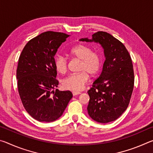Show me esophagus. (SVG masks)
Here are the masks:
<instances>
[{
    "instance_id": "obj_1",
    "label": "esophagus",
    "mask_w": 153,
    "mask_h": 153,
    "mask_svg": "<svg viewBox=\"0 0 153 153\" xmlns=\"http://www.w3.org/2000/svg\"><path fill=\"white\" fill-rule=\"evenodd\" d=\"M72 94H73L74 96H76V95H78V94H81V92H76V91H74V92H72Z\"/></svg>"
}]
</instances>
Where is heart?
Instances as JSON below:
<instances>
[{
  "label": "heart",
  "mask_w": 153,
  "mask_h": 153,
  "mask_svg": "<svg viewBox=\"0 0 153 153\" xmlns=\"http://www.w3.org/2000/svg\"><path fill=\"white\" fill-rule=\"evenodd\" d=\"M72 56L81 61L80 73L69 75L62 80V86L65 89L72 91H79L89 79V75L95 76L98 74L102 66V56L97 52L92 51L89 46L79 44L70 50ZM54 65L56 70L60 74H65L67 69V59L62 55L55 56Z\"/></svg>",
  "instance_id": "b5f03b06"
}]
</instances>
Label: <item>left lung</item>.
Segmentation results:
<instances>
[{
    "instance_id": "obj_1",
    "label": "left lung",
    "mask_w": 153,
    "mask_h": 153,
    "mask_svg": "<svg viewBox=\"0 0 153 153\" xmlns=\"http://www.w3.org/2000/svg\"><path fill=\"white\" fill-rule=\"evenodd\" d=\"M92 36L79 41L100 44L105 61L100 76L88 91L87 110L93 120L107 123L117 120L128 107L134 89L133 65L125 46L110 33L98 32Z\"/></svg>"
}]
</instances>
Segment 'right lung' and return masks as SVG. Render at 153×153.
<instances>
[{
    "label": "right lung",
    "instance_id": "obj_1",
    "mask_svg": "<svg viewBox=\"0 0 153 153\" xmlns=\"http://www.w3.org/2000/svg\"><path fill=\"white\" fill-rule=\"evenodd\" d=\"M68 37L64 33L43 32L26 44L19 56L17 69L19 97L27 112L40 122L58 120L73 97L69 90H52L59 85L55 56Z\"/></svg>",
    "mask_w": 153,
    "mask_h": 153
}]
</instances>
